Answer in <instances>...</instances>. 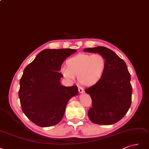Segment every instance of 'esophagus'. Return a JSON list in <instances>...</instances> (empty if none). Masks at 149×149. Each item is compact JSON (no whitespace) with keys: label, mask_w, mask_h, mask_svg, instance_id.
Segmentation results:
<instances>
[{"label":"esophagus","mask_w":149,"mask_h":149,"mask_svg":"<svg viewBox=\"0 0 149 149\" xmlns=\"http://www.w3.org/2000/svg\"><path fill=\"white\" fill-rule=\"evenodd\" d=\"M78 89H79V92L80 93H83V92H84V88H83L82 87H78Z\"/></svg>","instance_id":"1"}]
</instances>
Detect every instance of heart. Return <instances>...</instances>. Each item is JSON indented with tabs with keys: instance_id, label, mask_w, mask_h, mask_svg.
<instances>
[{
	"instance_id": "1",
	"label": "heart",
	"mask_w": 149,
	"mask_h": 149,
	"mask_svg": "<svg viewBox=\"0 0 149 149\" xmlns=\"http://www.w3.org/2000/svg\"><path fill=\"white\" fill-rule=\"evenodd\" d=\"M61 69L65 78L73 80L78 76L79 82L86 87H92L102 80L107 69V61L100 54L80 53L66 61Z\"/></svg>"
}]
</instances>
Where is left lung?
Masks as SVG:
<instances>
[{"instance_id": "8db88e82", "label": "left lung", "mask_w": 149, "mask_h": 149, "mask_svg": "<svg viewBox=\"0 0 149 149\" xmlns=\"http://www.w3.org/2000/svg\"><path fill=\"white\" fill-rule=\"evenodd\" d=\"M84 51L102 54L107 61V69L102 80L85 90L92 100L88 118L95 124H113L125 116L131 104L132 89L126 64L106 47L85 48Z\"/></svg>"}]
</instances>
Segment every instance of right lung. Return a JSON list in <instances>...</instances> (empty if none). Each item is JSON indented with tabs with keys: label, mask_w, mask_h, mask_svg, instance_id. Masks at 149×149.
Segmentation results:
<instances>
[{
	"label": "right lung",
	"mask_w": 149,
	"mask_h": 149,
	"mask_svg": "<svg viewBox=\"0 0 149 149\" xmlns=\"http://www.w3.org/2000/svg\"><path fill=\"white\" fill-rule=\"evenodd\" d=\"M76 51L69 48L44 49L24 69L18 97L23 112L37 126L58 124L69 100L78 95L77 85H61L63 75L59 72L65 59Z\"/></svg>",
	"instance_id": "add662e5"
}]
</instances>
